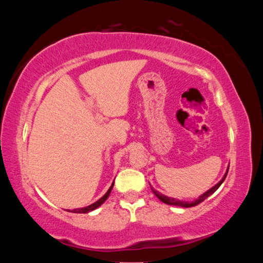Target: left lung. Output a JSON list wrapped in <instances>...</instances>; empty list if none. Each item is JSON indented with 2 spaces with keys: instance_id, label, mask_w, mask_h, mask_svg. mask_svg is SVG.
Here are the masks:
<instances>
[{
  "instance_id": "obj_1",
  "label": "left lung",
  "mask_w": 263,
  "mask_h": 263,
  "mask_svg": "<svg viewBox=\"0 0 263 263\" xmlns=\"http://www.w3.org/2000/svg\"><path fill=\"white\" fill-rule=\"evenodd\" d=\"M228 172H229V169H228V171H226V174H225V176H224V177H222V180L218 182V183H217L215 186H212V188H211L210 190H208L205 194H203L202 196H199V197H198L197 199H196V201H194V202H190V203H189V202L180 201V199H176V198L167 197V196H164V195H162V194H160L159 191L154 190L153 188H152V191H153V193L155 194V196H157V197L160 199V201L163 202V203H166V204H168V205H176V206H182V208H191V206L197 205V204H199V203H202V202L204 201V199L208 198L209 196H210V195H212L213 193H215V191H216L218 188H219V186H220V184L222 183V182H224L226 175H228Z\"/></svg>"
}]
</instances>
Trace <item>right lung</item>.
I'll return each mask as SVG.
<instances>
[{
	"label": "right lung",
	"mask_w": 263,
	"mask_h": 263,
	"mask_svg": "<svg viewBox=\"0 0 263 263\" xmlns=\"http://www.w3.org/2000/svg\"><path fill=\"white\" fill-rule=\"evenodd\" d=\"M112 186H114V183L111 184L110 189H109L108 191H106V194L103 196V197H101L97 202L92 203L91 205L86 206V208H81V209H74V210H72L70 212H74V213H87V212H89V211L95 210L96 208H99L100 205H102V204H103V203L106 201V198L109 197V195H110V193H111V189H112ZM68 211H69V210H68Z\"/></svg>",
	"instance_id": "add662e5"
}]
</instances>
